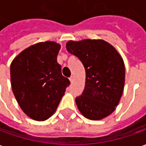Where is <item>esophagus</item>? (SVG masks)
<instances>
[{"label":"esophagus","instance_id":"esophagus-1","mask_svg":"<svg viewBox=\"0 0 146 146\" xmlns=\"http://www.w3.org/2000/svg\"><path fill=\"white\" fill-rule=\"evenodd\" d=\"M74 80H75V78H74V76H71L70 77V82H73V81H74Z\"/></svg>","mask_w":146,"mask_h":146}]
</instances>
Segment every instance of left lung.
<instances>
[{"instance_id": "8db88e82", "label": "left lung", "mask_w": 146, "mask_h": 146, "mask_svg": "<svg viewBox=\"0 0 146 146\" xmlns=\"http://www.w3.org/2000/svg\"><path fill=\"white\" fill-rule=\"evenodd\" d=\"M66 49L81 61L85 69V88L82 95L76 98L80 112L93 120L110 115L123 91L125 68L121 56L102 40H70Z\"/></svg>"}]
</instances>
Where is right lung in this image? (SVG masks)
<instances>
[{"label":"right lung","mask_w":146,"mask_h":146,"mask_svg":"<svg viewBox=\"0 0 146 146\" xmlns=\"http://www.w3.org/2000/svg\"><path fill=\"white\" fill-rule=\"evenodd\" d=\"M60 48L55 42H40L23 50L11 64L15 97L24 113L35 120L53 115L70 84L57 62Z\"/></svg>","instance_id":"obj_1"}]
</instances>
